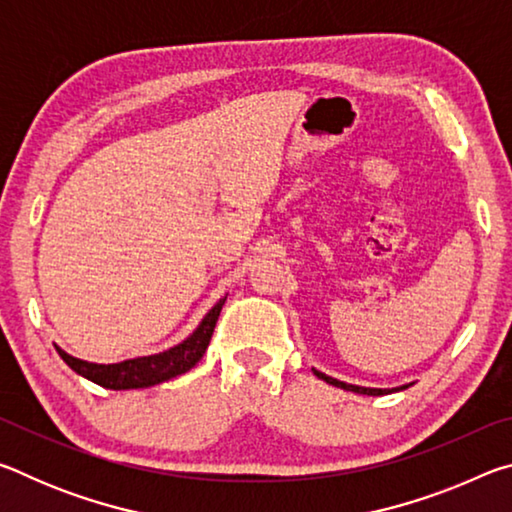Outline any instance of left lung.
<instances>
[{"label": "left lung", "mask_w": 512, "mask_h": 512, "mask_svg": "<svg viewBox=\"0 0 512 512\" xmlns=\"http://www.w3.org/2000/svg\"><path fill=\"white\" fill-rule=\"evenodd\" d=\"M311 370H314V375L318 379L327 381V384H332L336 388H343V391H352V393H357V395H372V397H375V395H388V393H397V391H404V388L413 386V381H411V384H404V386H397V388H368V386H357V384H345V381L329 377V375H325V372H320L316 368H311Z\"/></svg>", "instance_id": "left-lung-1"}]
</instances>
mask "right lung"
<instances>
[{
    "instance_id": "1",
    "label": "right lung",
    "mask_w": 512,
    "mask_h": 512,
    "mask_svg": "<svg viewBox=\"0 0 512 512\" xmlns=\"http://www.w3.org/2000/svg\"><path fill=\"white\" fill-rule=\"evenodd\" d=\"M225 298L228 296H223L210 311H207L201 323H198V327L183 343L173 345V348L158 354H149V357L126 359L119 363H92L76 359L60 348L56 350L60 354V359H63L76 375L90 379L103 388H110V391L149 388L178 375H185L187 370H192L196 363L203 359L207 345H210L216 320H219V314L225 305Z\"/></svg>"
}]
</instances>
